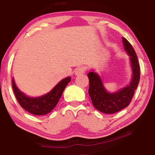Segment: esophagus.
<instances>
[{
    "instance_id": "34e87169",
    "label": "esophagus",
    "mask_w": 155,
    "mask_h": 155,
    "mask_svg": "<svg viewBox=\"0 0 155 155\" xmlns=\"http://www.w3.org/2000/svg\"><path fill=\"white\" fill-rule=\"evenodd\" d=\"M85 67H78L75 70L74 74L78 76V75H81V74H83V73L85 72Z\"/></svg>"
}]
</instances>
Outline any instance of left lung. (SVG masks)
Segmentation results:
<instances>
[{"label":"left lung","mask_w":155,"mask_h":155,"mask_svg":"<svg viewBox=\"0 0 155 155\" xmlns=\"http://www.w3.org/2000/svg\"><path fill=\"white\" fill-rule=\"evenodd\" d=\"M122 41L126 52L130 56L133 69V77L129 85L117 92L110 94L104 88L101 78L96 73L90 72L87 74L90 82L88 93L91 102L97 110L104 114H115L128 106L140 79V64L135 50L126 38H123Z\"/></svg>","instance_id":"8db88e82"}]
</instances>
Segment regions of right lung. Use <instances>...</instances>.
Listing matches in <instances>:
<instances>
[{
	"mask_svg": "<svg viewBox=\"0 0 155 155\" xmlns=\"http://www.w3.org/2000/svg\"><path fill=\"white\" fill-rule=\"evenodd\" d=\"M70 81L71 78L70 77L64 78L50 92L38 98H30L21 92L15 85L14 79H12V87L15 98L23 109L31 114L42 115L48 114L55 107L61 98L64 89Z\"/></svg>",
	"mask_w": 155,
	"mask_h": 155,
	"instance_id": "right-lung-1",
	"label": "right lung"
}]
</instances>
